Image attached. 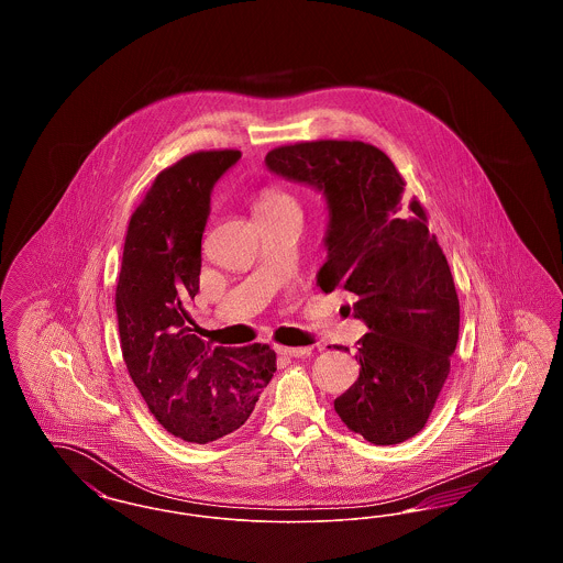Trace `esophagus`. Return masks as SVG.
I'll list each match as a JSON object with an SVG mask.
<instances>
[{
  "label": "esophagus",
  "mask_w": 563,
  "mask_h": 563,
  "mask_svg": "<svg viewBox=\"0 0 563 563\" xmlns=\"http://www.w3.org/2000/svg\"><path fill=\"white\" fill-rule=\"evenodd\" d=\"M276 352L278 354H285V356H294V358H299V356H306V354H310L312 349L310 346H303V349H297V346H276Z\"/></svg>",
  "instance_id": "34e87169"
}]
</instances>
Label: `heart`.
<instances>
[{"label":"heart","instance_id":"b5f03b06","mask_svg":"<svg viewBox=\"0 0 563 563\" xmlns=\"http://www.w3.org/2000/svg\"><path fill=\"white\" fill-rule=\"evenodd\" d=\"M285 205H295L294 198L280 189H266L255 207V213H266V211H274L280 209Z\"/></svg>","mask_w":563,"mask_h":563}]
</instances>
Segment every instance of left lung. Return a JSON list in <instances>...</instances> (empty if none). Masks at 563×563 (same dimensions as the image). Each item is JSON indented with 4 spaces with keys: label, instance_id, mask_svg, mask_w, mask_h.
Wrapping results in <instances>:
<instances>
[{
    "label": "left lung",
    "instance_id": "obj_1",
    "mask_svg": "<svg viewBox=\"0 0 563 563\" xmlns=\"http://www.w3.org/2000/svg\"><path fill=\"white\" fill-rule=\"evenodd\" d=\"M276 177L321 191L327 209L319 272L324 294L344 289L367 331L358 379L335 399L350 430L395 445L424 429L450 374L460 303L448 260L418 200L407 205L393 161L361 141H312L266 156Z\"/></svg>",
    "mask_w": 563,
    "mask_h": 563
}]
</instances>
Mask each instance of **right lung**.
<instances>
[{"instance_id":"right-lung-1","label":"right lung","mask_w":563,"mask_h":563,"mask_svg":"<svg viewBox=\"0 0 563 563\" xmlns=\"http://www.w3.org/2000/svg\"><path fill=\"white\" fill-rule=\"evenodd\" d=\"M241 152H198L162 170L126 232L115 310L126 369L170 434L209 443L249 420L276 372L266 344L223 349L191 329L214 184Z\"/></svg>"}]
</instances>
